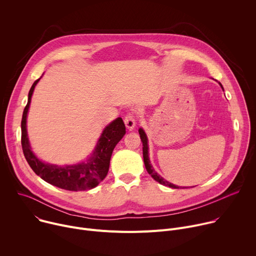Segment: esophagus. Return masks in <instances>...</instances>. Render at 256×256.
Masks as SVG:
<instances>
[{
	"mask_svg": "<svg viewBox=\"0 0 256 256\" xmlns=\"http://www.w3.org/2000/svg\"><path fill=\"white\" fill-rule=\"evenodd\" d=\"M124 124L128 130H132L136 126V116H134V112H128L124 116Z\"/></svg>",
	"mask_w": 256,
	"mask_h": 256,
	"instance_id": "esophagus-1",
	"label": "esophagus"
}]
</instances>
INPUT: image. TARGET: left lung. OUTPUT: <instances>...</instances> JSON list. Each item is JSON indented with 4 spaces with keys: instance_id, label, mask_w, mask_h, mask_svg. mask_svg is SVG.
Masks as SVG:
<instances>
[{
    "instance_id": "left-lung-1",
    "label": "left lung",
    "mask_w": 256,
    "mask_h": 256,
    "mask_svg": "<svg viewBox=\"0 0 256 256\" xmlns=\"http://www.w3.org/2000/svg\"><path fill=\"white\" fill-rule=\"evenodd\" d=\"M220 85L222 86V84L220 83ZM223 88V87H222ZM138 134H140V140H142V157H144V167L146 169H147L148 173L156 180L158 181L159 184L165 186H169V188H181L177 186H174L172 184H170V182L166 181L163 177H161L157 172H155V170L153 169V167L151 166L150 164V160H149V155H148V138H147V136H146L144 132L142 130V128H140L138 130Z\"/></svg>"
}]
</instances>
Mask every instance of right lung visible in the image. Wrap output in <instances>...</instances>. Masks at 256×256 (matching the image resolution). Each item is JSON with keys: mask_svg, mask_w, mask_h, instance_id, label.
Here are the masks:
<instances>
[{"mask_svg": "<svg viewBox=\"0 0 256 256\" xmlns=\"http://www.w3.org/2000/svg\"><path fill=\"white\" fill-rule=\"evenodd\" d=\"M40 79L36 80L30 88L28 102L24 108L21 120V144L25 159L35 174L54 186L70 192L94 188L108 173L114 149L126 134L124 122L122 118H118L104 128L97 142V147L87 163L58 167V165H50L42 162L30 149L26 130V118L31 96Z\"/></svg>", "mask_w": 256, "mask_h": 256, "instance_id": "add662e5", "label": "right lung"}]
</instances>
